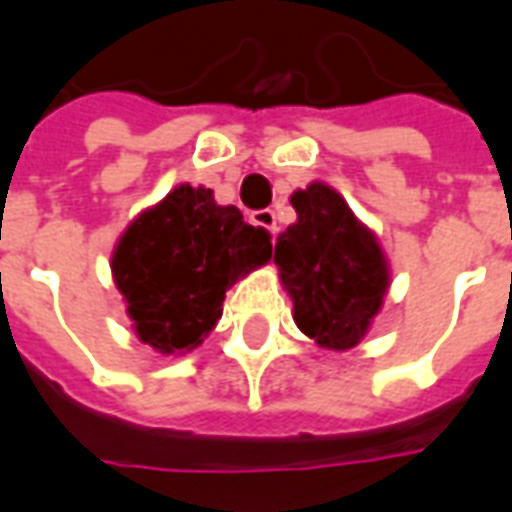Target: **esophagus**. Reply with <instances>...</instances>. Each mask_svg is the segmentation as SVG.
<instances>
[{"label": "esophagus", "mask_w": 512, "mask_h": 512, "mask_svg": "<svg viewBox=\"0 0 512 512\" xmlns=\"http://www.w3.org/2000/svg\"><path fill=\"white\" fill-rule=\"evenodd\" d=\"M252 222L260 227H266L268 233L276 238V233H279V227H276V214L271 211V208H260V211H252Z\"/></svg>", "instance_id": "34e87169"}]
</instances>
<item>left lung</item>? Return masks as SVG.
Here are the masks:
<instances>
[{"instance_id": "1", "label": "left lung", "mask_w": 512, "mask_h": 512, "mask_svg": "<svg viewBox=\"0 0 512 512\" xmlns=\"http://www.w3.org/2000/svg\"><path fill=\"white\" fill-rule=\"evenodd\" d=\"M290 203L298 222L276 241L274 263L293 298L295 323L320 347L350 350L380 312L385 255L331 187L309 184Z\"/></svg>"}]
</instances>
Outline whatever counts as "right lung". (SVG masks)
Here are the masks:
<instances>
[{"label":"right lung","mask_w":512,"mask_h":512,"mask_svg":"<svg viewBox=\"0 0 512 512\" xmlns=\"http://www.w3.org/2000/svg\"><path fill=\"white\" fill-rule=\"evenodd\" d=\"M271 257V233L214 192L181 184L140 214L113 252V279L140 342L192 350L222 317L225 290Z\"/></svg>","instance_id":"1"}]
</instances>
